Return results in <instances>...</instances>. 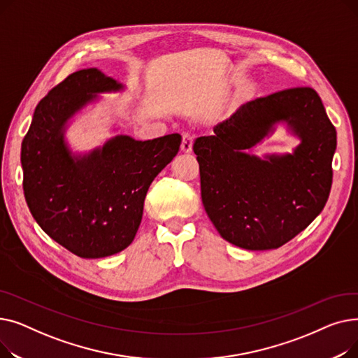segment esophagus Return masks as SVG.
Instances as JSON below:
<instances>
[{"label": "esophagus", "mask_w": 358, "mask_h": 358, "mask_svg": "<svg viewBox=\"0 0 358 358\" xmlns=\"http://www.w3.org/2000/svg\"><path fill=\"white\" fill-rule=\"evenodd\" d=\"M193 150V138L189 134H182L181 139V152L182 154H190Z\"/></svg>", "instance_id": "1"}]
</instances>
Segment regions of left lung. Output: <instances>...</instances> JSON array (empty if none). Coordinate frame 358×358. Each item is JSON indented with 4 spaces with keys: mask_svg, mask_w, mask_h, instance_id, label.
I'll return each instance as SVG.
<instances>
[{
    "mask_svg": "<svg viewBox=\"0 0 358 358\" xmlns=\"http://www.w3.org/2000/svg\"><path fill=\"white\" fill-rule=\"evenodd\" d=\"M278 122L301 139L294 154L250 155ZM213 131L197 138L193 150L204 210L223 239L243 250H275L322 212L332 185L336 130L313 88L250 101Z\"/></svg>",
    "mask_w": 358,
    "mask_h": 358,
    "instance_id": "8db88e82",
    "label": "left lung"
}]
</instances>
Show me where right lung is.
Here are the masks:
<instances>
[{
    "label": "right lung",
    "instance_id": "obj_1",
    "mask_svg": "<svg viewBox=\"0 0 358 358\" xmlns=\"http://www.w3.org/2000/svg\"><path fill=\"white\" fill-rule=\"evenodd\" d=\"M123 84L97 68L71 73L37 104L22 143L23 190L30 213L53 239L81 258L127 248L139 229L154 178L178 154L181 136L135 141L116 135L88 154H73L65 130L97 94Z\"/></svg>",
    "mask_w": 358,
    "mask_h": 358
}]
</instances>
